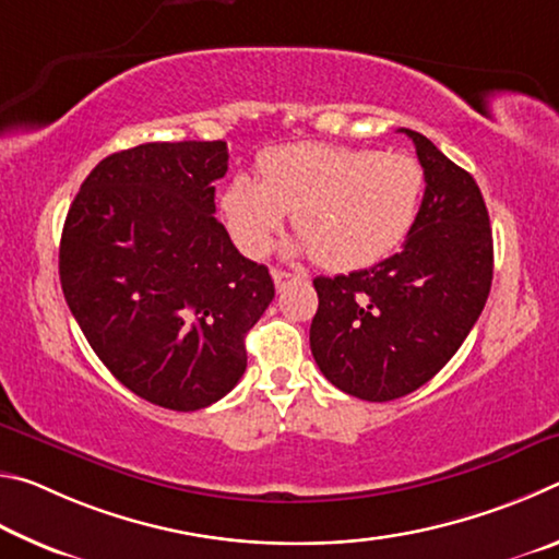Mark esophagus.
Segmentation results:
<instances>
[{"label":"esophagus","mask_w":559,"mask_h":559,"mask_svg":"<svg viewBox=\"0 0 559 559\" xmlns=\"http://www.w3.org/2000/svg\"><path fill=\"white\" fill-rule=\"evenodd\" d=\"M271 276H273V283H276V288L281 290L283 286H286L288 281H296V278H300V276H296V273H288V271H281V269H273L271 271Z\"/></svg>","instance_id":"obj_1"}]
</instances>
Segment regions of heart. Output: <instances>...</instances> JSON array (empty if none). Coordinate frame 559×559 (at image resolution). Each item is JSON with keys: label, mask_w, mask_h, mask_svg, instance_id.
Here are the masks:
<instances>
[{"label": "heart", "mask_w": 559, "mask_h": 559, "mask_svg": "<svg viewBox=\"0 0 559 559\" xmlns=\"http://www.w3.org/2000/svg\"><path fill=\"white\" fill-rule=\"evenodd\" d=\"M427 173L406 153L296 143L266 150L259 179L236 175L222 210L236 246L261 257L286 214L302 241L330 271H359L394 253L421 214Z\"/></svg>", "instance_id": "obj_1"}]
</instances>
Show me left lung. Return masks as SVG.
Instances as JSON below:
<instances>
[{
	"instance_id": "left-lung-1",
	"label": "left lung",
	"mask_w": 559,
	"mask_h": 559,
	"mask_svg": "<svg viewBox=\"0 0 559 559\" xmlns=\"http://www.w3.org/2000/svg\"><path fill=\"white\" fill-rule=\"evenodd\" d=\"M427 173L421 214L402 251L349 276H318L310 349L337 390L390 402L419 390L456 355L493 281V236L484 194L421 132Z\"/></svg>"
}]
</instances>
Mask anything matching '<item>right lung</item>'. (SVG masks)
<instances>
[{"label":"right lung","instance_id":"add662e5","mask_svg":"<svg viewBox=\"0 0 559 559\" xmlns=\"http://www.w3.org/2000/svg\"><path fill=\"white\" fill-rule=\"evenodd\" d=\"M229 147L145 143L93 167L66 216L59 276L93 353L143 400L194 412L246 370L243 337L276 296L216 222Z\"/></svg>","mask_w":559,"mask_h":559}]
</instances>
